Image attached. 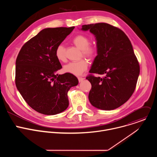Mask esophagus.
<instances>
[{
    "mask_svg": "<svg viewBox=\"0 0 157 157\" xmlns=\"http://www.w3.org/2000/svg\"><path fill=\"white\" fill-rule=\"evenodd\" d=\"M78 79L79 82H81V81H82L84 79V78H82V77H78Z\"/></svg>",
    "mask_w": 157,
    "mask_h": 157,
    "instance_id": "1",
    "label": "esophagus"
}]
</instances>
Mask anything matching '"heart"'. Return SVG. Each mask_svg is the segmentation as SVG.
<instances>
[{"instance_id": "obj_1", "label": "heart", "mask_w": 157, "mask_h": 157, "mask_svg": "<svg viewBox=\"0 0 157 157\" xmlns=\"http://www.w3.org/2000/svg\"><path fill=\"white\" fill-rule=\"evenodd\" d=\"M73 43L82 50L83 56L91 58L96 53V47L90 45L91 40L84 35H78L73 39ZM55 56L57 59L61 62L66 61L65 48L62 44H59L55 50ZM88 63L85 59H81L78 61H73L68 63L64 66V70L75 75H81L87 68Z\"/></svg>"}]
</instances>
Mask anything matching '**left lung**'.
<instances>
[{
	"instance_id": "obj_1",
	"label": "left lung",
	"mask_w": 157,
	"mask_h": 157,
	"mask_svg": "<svg viewBox=\"0 0 157 157\" xmlns=\"http://www.w3.org/2000/svg\"><path fill=\"white\" fill-rule=\"evenodd\" d=\"M96 37L97 56L86 79L92 87L89 100L95 107L114 110L127 102L133 93L140 73V66L131 42L121 29L105 23L84 25Z\"/></svg>"
}]
</instances>
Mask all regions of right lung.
<instances>
[{"label":"right lung","mask_w":157,"mask_h":157,"mask_svg":"<svg viewBox=\"0 0 157 157\" xmlns=\"http://www.w3.org/2000/svg\"><path fill=\"white\" fill-rule=\"evenodd\" d=\"M75 27L47 28L41 30L21 47L16 59L15 84L25 102L44 115H55L68 108V92L78 79L62 68L55 50Z\"/></svg>","instance_id":"add662e5"}]
</instances>
